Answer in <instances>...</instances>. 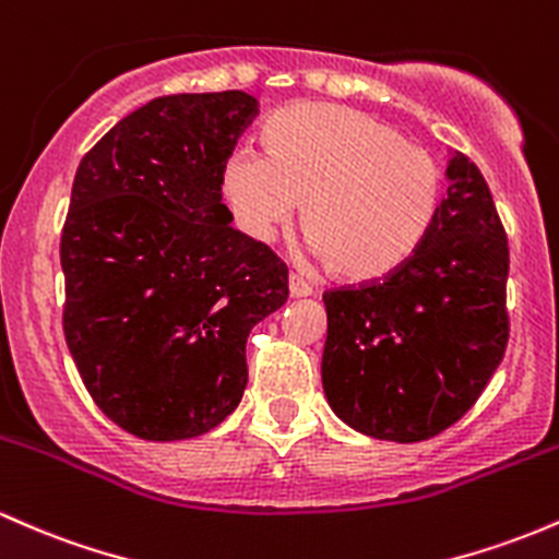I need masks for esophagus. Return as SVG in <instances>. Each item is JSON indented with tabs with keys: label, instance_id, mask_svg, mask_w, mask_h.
<instances>
[{
	"label": "esophagus",
	"instance_id": "obj_1",
	"mask_svg": "<svg viewBox=\"0 0 559 559\" xmlns=\"http://www.w3.org/2000/svg\"><path fill=\"white\" fill-rule=\"evenodd\" d=\"M287 287H290L293 298L311 296V285L304 277H298V274H290V277H287Z\"/></svg>",
	"mask_w": 559,
	"mask_h": 559
}]
</instances>
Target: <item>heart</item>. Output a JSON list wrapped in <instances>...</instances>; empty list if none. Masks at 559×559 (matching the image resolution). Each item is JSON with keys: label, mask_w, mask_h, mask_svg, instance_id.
<instances>
[{"label": "heart", "mask_w": 559, "mask_h": 559, "mask_svg": "<svg viewBox=\"0 0 559 559\" xmlns=\"http://www.w3.org/2000/svg\"><path fill=\"white\" fill-rule=\"evenodd\" d=\"M239 226L269 239L301 205V229L335 280L378 282L416 258L440 218L445 173L392 124L335 104H296L263 128V157L224 162Z\"/></svg>", "instance_id": "b5f03b06"}]
</instances>
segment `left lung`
I'll use <instances>...</instances> for the list:
<instances>
[{"label": "left lung", "instance_id": "left-lung-1", "mask_svg": "<svg viewBox=\"0 0 559 559\" xmlns=\"http://www.w3.org/2000/svg\"><path fill=\"white\" fill-rule=\"evenodd\" d=\"M424 248L392 277L325 290L322 386L341 421L421 442L479 400L509 344V242L483 173L455 152Z\"/></svg>", "mask_w": 559, "mask_h": 559}]
</instances>
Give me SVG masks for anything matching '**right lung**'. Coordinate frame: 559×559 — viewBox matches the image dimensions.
<instances>
[{"instance_id": "add662e5", "label": "right lung", "mask_w": 559, "mask_h": 559, "mask_svg": "<svg viewBox=\"0 0 559 559\" xmlns=\"http://www.w3.org/2000/svg\"><path fill=\"white\" fill-rule=\"evenodd\" d=\"M258 114L242 90L148 100L76 167L61 234L63 335L95 405L141 440L215 429L287 266L231 229L224 162Z\"/></svg>"}]
</instances>
